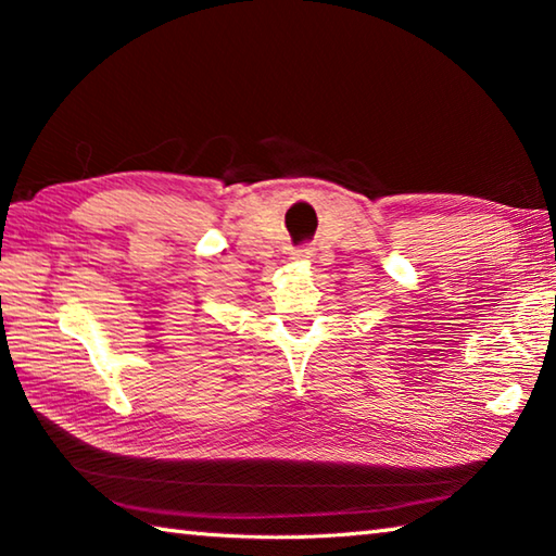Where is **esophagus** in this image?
Returning a JSON list of instances; mask_svg holds the SVG:
<instances>
[{
  "label": "esophagus",
  "mask_w": 556,
  "mask_h": 556,
  "mask_svg": "<svg viewBox=\"0 0 556 556\" xmlns=\"http://www.w3.org/2000/svg\"><path fill=\"white\" fill-rule=\"evenodd\" d=\"M291 260H294V262H308V260H312V250H306V248L294 250V252H291Z\"/></svg>",
  "instance_id": "34e87169"
}]
</instances>
